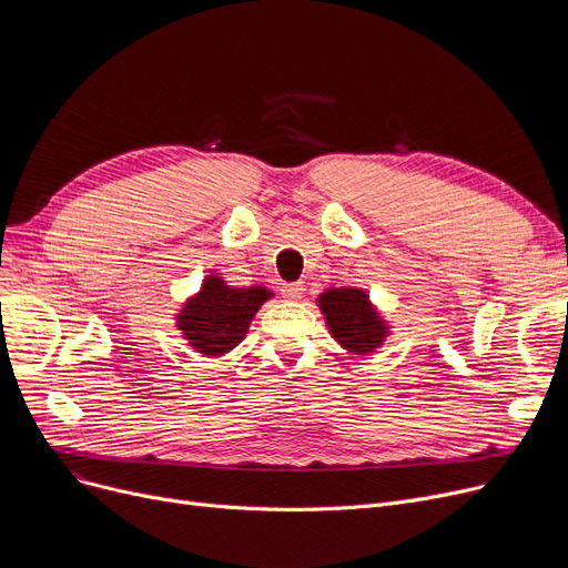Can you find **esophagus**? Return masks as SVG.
<instances>
[{"label": "esophagus", "mask_w": 568, "mask_h": 568, "mask_svg": "<svg viewBox=\"0 0 568 568\" xmlns=\"http://www.w3.org/2000/svg\"><path fill=\"white\" fill-rule=\"evenodd\" d=\"M281 294H283L285 302H300L302 296H304V285H300V283H287V285L281 287Z\"/></svg>", "instance_id": "34e87169"}]
</instances>
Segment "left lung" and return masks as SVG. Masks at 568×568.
Listing matches in <instances>:
<instances>
[{
  "instance_id": "1",
  "label": "left lung",
  "mask_w": 568,
  "mask_h": 568,
  "mask_svg": "<svg viewBox=\"0 0 568 568\" xmlns=\"http://www.w3.org/2000/svg\"><path fill=\"white\" fill-rule=\"evenodd\" d=\"M320 311L324 313L332 336L354 354H368L382 345L389 326L371 306L364 290L336 287L320 294Z\"/></svg>"
}]
</instances>
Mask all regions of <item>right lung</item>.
<instances>
[{
	"label": "right lung",
	"instance_id": "obj_1",
	"mask_svg": "<svg viewBox=\"0 0 568 568\" xmlns=\"http://www.w3.org/2000/svg\"><path fill=\"white\" fill-rule=\"evenodd\" d=\"M268 296L272 292L266 287H230L223 278L209 276L176 315V324L193 349L219 356L244 341L251 320Z\"/></svg>",
	"mask_w": 568,
	"mask_h": 568
}]
</instances>
